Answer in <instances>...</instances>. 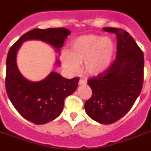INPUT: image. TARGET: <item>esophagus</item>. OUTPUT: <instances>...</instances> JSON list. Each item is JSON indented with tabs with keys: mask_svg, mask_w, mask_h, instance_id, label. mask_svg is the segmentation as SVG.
Here are the masks:
<instances>
[{
	"mask_svg": "<svg viewBox=\"0 0 151 151\" xmlns=\"http://www.w3.org/2000/svg\"><path fill=\"white\" fill-rule=\"evenodd\" d=\"M87 83V81L84 79H80L79 80V85H85Z\"/></svg>",
	"mask_w": 151,
	"mask_h": 151,
	"instance_id": "obj_1",
	"label": "esophagus"
}]
</instances>
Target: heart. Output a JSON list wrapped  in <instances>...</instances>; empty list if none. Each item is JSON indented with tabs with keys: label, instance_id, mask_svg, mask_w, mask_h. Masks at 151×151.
<instances>
[{
	"label": "heart",
	"instance_id": "obj_1",
	"mask_svg": "<svg viewBox=\"0 0 151 151\" xmlns=\"http://www.w3.org/2000/svg\"><path fill=\"white\" fill-rule=\"evenodd\" d=\"M71 51L61 54L63 65L70 72L75 73L84 62L85 72L98 75L109 69L115 59L116 44L113 39L96 34L78 37L71 42Z\"/></svg>",
	"mask_w": 151,
	"mask_h": 151
}]
</instances>
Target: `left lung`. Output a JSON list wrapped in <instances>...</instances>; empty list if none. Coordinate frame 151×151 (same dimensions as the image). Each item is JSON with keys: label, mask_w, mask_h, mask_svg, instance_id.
<instances>
[{"label": "left lung", "mask_w": 151, "mask_h": 151, "mask_svg": "<svg viewBox=\"0 0 151 151\" xmlns=\"http://www.w3.org/2000/svg\"><path fill=\"white\" fill-rule=\"evenodd\" d=\"M103 30L116 34L117 52L110 68L88 81L92 95L85 109L92 119L109 124L124 117L140 94L144 57L127 31L114 27H103Z\"/></svg>", "instance_id": "1"}]
</instances>
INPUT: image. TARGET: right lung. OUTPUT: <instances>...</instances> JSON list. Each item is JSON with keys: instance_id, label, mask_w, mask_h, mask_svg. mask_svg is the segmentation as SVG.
<instances>
[{"instance_id": "1", "label": "right lung", "mask_w": 151, "mask_h": 151, "mask_svg": "<svg viewBox=\"0 0 151 151\" xmlns=\"http://www.w3.org/2000/svg\"><path fill=\"white\" fill-rule=\"evenodd\" d=\"M70 34V31L63 27L36 28L23 34L8 51L6 60V92L20 114L34 124H46L61 114L64 100L75 92L79 78L66 79L58 73L52 72L38 82L28 81L18 69L17 52L22 42L33 39L50 44L59 52ZM56 63L59 65L60 62L57 60Z\"/></svg>"}]
</instances>
